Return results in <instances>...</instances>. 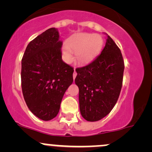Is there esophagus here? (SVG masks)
<instances>
[{
	"label": "esophagus",
	"mask_w": 152,
	"mask_h": 152,
	"mask_svg": "<svg viewBox=\"0 0 152 152\" xmlns=\"http://www.w3.org/2000/svg\"><path fill=\"white\" fill-rule=\"evenodd\" d=\"M76 76H77V73H76V69H74V74H73V78H74V79H75V78L76 77Z\"/></svg>",
	"instance_id": "obj_1"
}]
</instances>
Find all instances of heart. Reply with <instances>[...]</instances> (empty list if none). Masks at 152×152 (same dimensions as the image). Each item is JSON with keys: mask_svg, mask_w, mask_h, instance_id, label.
Wrapping results in <instances>:
<instances>
[{"mask_svg": "<svg viewBox=\"0 0 152 152\" xmlns=\"http://www.w3.org/2000/svg\"><path fill=\"white\" fill-rule=\"evenodd\" d=\"M104 45V40L99 35L78 34L66 41V46L62 48L63 58L66 62L72 60V53L76 61L81 64H86L98 56Z\"/></svg>", "mask_w": 152, "mask_h": 152, "instance_id": "1", "label": "heart"}]
</instances>
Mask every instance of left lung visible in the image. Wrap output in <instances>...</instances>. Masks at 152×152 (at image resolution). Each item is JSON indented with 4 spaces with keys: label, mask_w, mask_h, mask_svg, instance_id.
I'll use <instances>...</instances> for the list:
<instances>
[{
    "label": "left lung",
    "mask_w": 152,
    "mask_h": 152,
    "mask_svg": "<svg viewBox=\"0 0 152 152\" xmlns=\"http://www.w3.org/2000/svg\"><path fill=\"white\" fill-rule=\"evenodd\" d=\"M106 36L105 47L100 55L88 65L76 69L80 111L88 121H99L109 114L121 89L123 57L112 38Z\"/></svg>",
    "instance_id": "8db88e82"
}]
</instances>
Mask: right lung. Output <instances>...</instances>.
<instances>
[{"label": "right lung", "mask_w": 152, "mask_h": 152, "mask_svg": "<svg viewBox=\"0 0 152 152\" xmlns=\"http://www.w3.org/2000/svg\"><path fill=\"white\" fill-rule=\"evenodd\" d=\"M50 28L28 43L21 61V86L27 106L43 121L58 114L66 91L73 83L74 69L62 60V41Z\"/></svg>", "instance_id": "right-lung-1"}]
</instances>
